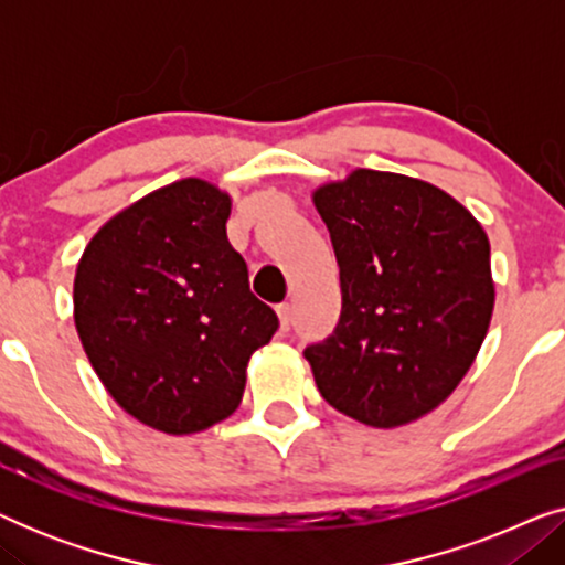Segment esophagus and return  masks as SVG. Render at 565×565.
I'll return each mask as SVG.
<instances>
[{
    "mask_svg": "<svg viewBox=\"0 0 565 565\" xmlns=\"http://www.w3.org/2000/svg\"><path fill=\"white\" fill-rule=\"evenodd\" d=\"M277 319H280V331H288L290 321H292V306L290 303L277 306Z\"/></svg>",
    "mask_w": 565,
    "mask_h": 565,
    "instance_id": "1",
    "label": "esophagus"
}]
</instances>
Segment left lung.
Listing matches in <instances>:
<instances>
[{"instance_id":"1","label":"left lung","mask_w":565,"mask_h":565,"mask_svg":"<svg viewBox=\"0 0 565 565\" xmlns=\"http://www.w3.org/2000/svg\"><path fill=\"white\" fill-rule=\"evenodd\" d=\"M334 244L342 316L306 360L329 406L375 429L404 427L447 401L489 331L491 246L437 184L352 169L313 190Z\"/></svg>"}]
</instances>
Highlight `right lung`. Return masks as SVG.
<instances>
[{
	"mask_svg": "<svg viewBox=\"0 0 565 565\" xmlns=\"http://www.w3.org/2000/svg\"><path fill=\"white\" fill-rule=\"evenodd\" d=\"M231 195L188 177L115 213L74 275L84 352L122 412L164 435H195L242 404L252 354L277 316L249 290L228 244Z\"/></svg>",
	"mask_w": 565,
	"mask_h": 565,
	"instance_id": "add662e5",
	"label": "right lung"
}]
</instances>
